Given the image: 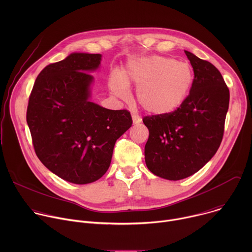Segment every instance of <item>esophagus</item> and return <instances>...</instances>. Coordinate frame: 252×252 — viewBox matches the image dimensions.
I'll list each match as a JSON object with an SVG mask.
<instances>
[{
  "label": "esophagus",
  "mask_w": 252,
  "mask_h": 252,
  "mask_svg": "<svg viewBox=\"0 0 252 252\" xmlns=\"http://www.w3.org/2000/svg\"><path fill=\"white\" fill-rule=\"evenodd\" d=\"M131 119H132L133 125H137V124H139V123L141 122V119H140L138 116H136V115H132V116H131Z\"/></svg>",
  "instance_id": "34e87169"
}]
</instances>
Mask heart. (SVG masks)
I'll return each instance as SVG.
<instances>
[{"label": "heart", "instance_id": "1", "mask_svg": "<svg viewBox=\"0 0 252 252\" xmlns=\"http://www.w3.org/2000/svg\"><path fill=\"white\" fill-rule=\"evenodd\" d=\"M193 71L185 62L161 56L130 60L122 71H114L109 86L121 98L127 95V86L137 88L136 101L146 113L164 116L175 112L186 101L193 84Z\"/></svg>", "mask_w": 252, "mask_h": 252}]
</instances>
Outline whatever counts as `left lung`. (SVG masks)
<instances>
[{
  "label": "left lung",
  "mask_w": 252,
  "mask_h": 252,
  "mask_svg": "<svg viewBox=\"0 0 252 252\" xmlns=\"http://www.w3.org/2000/svg\"><path fill=\"white\" fill-rule=\"evenodd\" d=\"M185 53L194 73L186 101L171 114L142 120L150 131L147 166L168 181L192 175L218 152L229 104V90L220 71L192 53Z\"/></svg>",
  "instance_id": "left-lung-1"
}]
</instances>
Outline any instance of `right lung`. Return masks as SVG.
I'll return each mask as SVG.
<instances>
[{"mask_svg": "<svg viewBox=\"0 0 252 252\" xmlns=\"http://www.w3.org/2000/svg\"><path fill=\"white\" fill-rule=\"evenodd\" d=\"M99 54L73 53L47 65L34 82L27 123L35 155L64 181L87 185L109 169L114 147L132 124L126 110L113 111L90 100Z\"/></svg>", "mask_w": 252, "mask_h": 252, "instance_id": "1", "label": "right lung"}]
</instances>
